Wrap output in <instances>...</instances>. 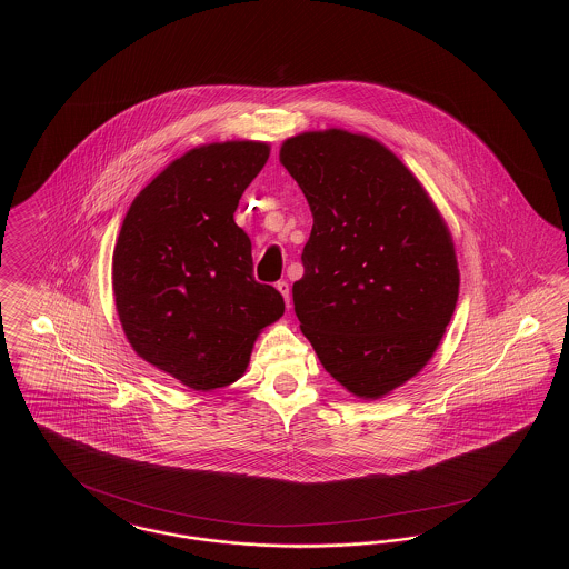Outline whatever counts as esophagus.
Listing matches in <instances>:
<instances>
[{
  "mask_svg": "<svg viewBox=\"0 0 569 569\" xmlns=\"http://www.w3.org/2000/svg\"><path fill=\"white\" fill-rule=\"evenodd\" d=\"M277 290L281 292V297L286 300V307H290V302H292V290H290V283H288V281H277Z\"/></svg>",
  "mask_w": 569,
  "mask_h": 569,
  "instance_id": "34e87169",
  "label": "esophagus"
}]
</instances>
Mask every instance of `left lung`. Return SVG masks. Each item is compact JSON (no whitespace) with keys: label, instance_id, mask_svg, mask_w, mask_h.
<instances>
[{"label":"left lung","instance_id":"obj_1","mask_svg":"<svg viewBox=\"0 0 569 569\" xmlns=\"http://www.w3.org/2000/svg\"><path fill=\"white\" fill-rule=\"evenodd\" d=\"M313 228L292 286L300 330L326 371L362 399L413 378L459 297L455 244L401 160L378 140L307 132L281 147Z\"/></svg>","mask_w":569,"mask_h":569}]
</instances>
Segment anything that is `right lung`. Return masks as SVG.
<instances>
[{
  "instance_id": "right-lung-1",
  "label": "right lung",
  "mask_w": 569,
  "mask_h": 569,
  "mask_svg": "<svg viewBox=\"0 0 569 569\" xmlns=\"http://www.w3.org/2000/svg\"><path fill=\"white\" fill-rule=\"evenodd\" d=\"M267 160L264 142L191 149L136 196L114 244L112 290L128 341L196 390L241 378L258 332L286 309L256 281L251 243L234 223Z\"/></svg>"
}]
</instances>
